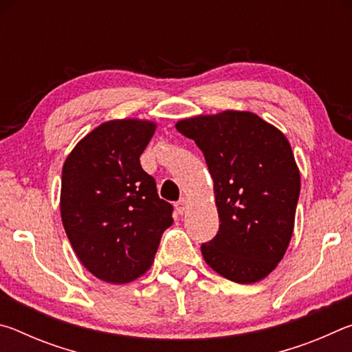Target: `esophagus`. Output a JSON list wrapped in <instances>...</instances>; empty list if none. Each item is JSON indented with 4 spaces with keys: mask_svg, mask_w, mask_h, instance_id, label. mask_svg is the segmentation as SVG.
I'll list each match as a JSON object with an SVG mask.
<instances>
[{
    "mask_svg": "<svg viewBox=\"0 0 352 352\" xmlns=\"http://www.w3.org/2000/svg\"><path fill=\"white\" fill-rule=\"evenodd\" d=\"M188 205H189V201H188V199L186 197H182L180 200L177 201L175 204V208H177V211L180 212V214H183L184 211H186V208H188Z\"/></svg>",
    "mask_w": 352,
    "mask_h": 352,
    "instance_id": "1",
    "label": "esophagus"
}]
</instances>
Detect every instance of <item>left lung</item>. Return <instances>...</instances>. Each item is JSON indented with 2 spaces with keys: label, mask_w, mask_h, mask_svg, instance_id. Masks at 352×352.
<instances>
[{
  "label": "left lung",
  "mask_w": 352,
  "mask_h": 352,
  "mask_svg": "<svg viewBox=\"0 0 352 352\" xmlns=\"http://www.w3.org/2000/svg\"><path fill=\"white\" fill-rule=\"evenodd\" d=\"M175 129L205 155L214 182L219 233L201 245L230 281L258 283L284 258L295 226L300 169L281 130L252 111L182 119Z\"/></svg>",
  "instance_id": "1"
}]
</instances>
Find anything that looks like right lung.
I'll use <instances>...</instances> for the list:
<instances>
[{"instance_id":"obj_1","label":"right lung","mask_w":352,"mask_h":352,"mask_svg":"<svg viewBox=\"0 0 352 352\" xmlns=\"http://www.w3.org/2000/svg\"><path fill=\"white\" fill-rule=\"evenodd\" d=\"M157 130L147 119H111L83 136L65 160L60 214L82 265L110 284L151 269L170 204L158 197L140 157Z\"/></svg>"}]
</instances>
